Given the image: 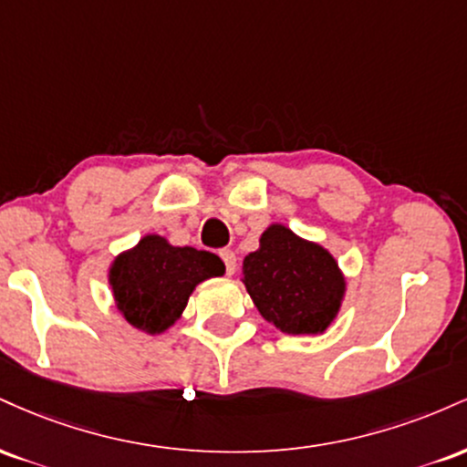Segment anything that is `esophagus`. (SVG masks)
Masks as SVG:
<instances>
[{
    "label": "esophagus",
    "instance_id": "obj_1",
    "mask_svg": "<svg viewBox=\"0 0 467 467\" xmlns=\"http://www.w3.org/2000/svg\"><path fill=\"white\" fill-rule=\"evenodd\" d=\"M219 256H222L223 265H226V275L233 276L234 272H237V254H234L233 250H222Z\"/></svg>",
    "mask_w": 467,
    "mask_h": 467
}]
</instances>
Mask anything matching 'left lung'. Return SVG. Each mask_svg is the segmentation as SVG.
<instances>
[{
	"instance_id": "8db88e82",
	"label": "left lung",
	"mask_w": 467,
	"mask_h": 467,
	"mask_svg": "<svg viewBox=\"0 0 467 467\" xmlns=\"http://www.w3.org/2000/svg\"><path fill=\"white\" fill-rule=\"evenodd\" d=\"M244 285L267 323L283 334H323L345 298V276L323 245L283 223L261 234L259 250L244 259Z\"/></svg>"
}]
</instances>
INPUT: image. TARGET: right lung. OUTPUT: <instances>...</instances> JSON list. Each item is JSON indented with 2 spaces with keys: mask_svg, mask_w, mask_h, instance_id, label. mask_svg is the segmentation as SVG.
<instances>
[{
  "mask_svg": "<svg viewBox=\"0 0 467 467\" xmlns=\"http://www.w3.org/2000/svg\"><path fill=\"white\" fill-rule=\"evenodd\" d=\"M223 272L226 265L213 252L178 248L160 234H147L116 256L109 267V285L127 323L155 336L175 325L192 289Z\"/></svg>",
  "mask_w": 467,
  "mask_h": 467,
  "instance_id": "right-lung-1",
  "label": "right lung"
}]
</instances>
